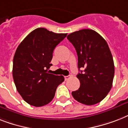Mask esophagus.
Here are the masks:
<instances>
[{
  "mask_svg": "<svg viewBox=\"0 0 128 128\" xmlns=\"http://www.w3.org/2000/svg\"><path fill=\"white\" fill-rule=\"evenodd\" d=\"M70 78V76H67L64 77V79H65V80L66 81L68 80Z\"/></svg>",
  "mask_w": 128,
  "mask_h": 128,
  "instance_id": "esophagus-1",
  "label": "esophagus"
}]
</instances>
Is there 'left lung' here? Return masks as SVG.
Returning a JSON list of instances; mask_svg holds the SVG:
<instances>
[{
    "label": "left lung",
    "instance_id": "obj_1",
    "mask_svg": "<svg viewBox=\"0 0 128 128\" xmlns=\"http://www.w3.org/2000/svg\"><path fill=\"white\" fill-rule=\"evenodd\" d=\"M78 57L80 87L72 93L79 102L93 105L103 100L110 91L114 64L107 42L94 30L84 29L68 35ZM84 67V72L79 70Z\"/></svg>",
    "mask_w": 128,
    "mask_h": 128
}]
</instances>
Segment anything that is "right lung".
Wrapping results in <instances>:
<instances>
[{
    "mask_svg": "<svg viewBox=\"0 0 128 128\" xmlns=\"http://www.w3.org/2000/svg\"><path fill=\"white\" fill-rule=\"evenodd\" d=\"M67 34H55L45 28L35 29L21 42L13 59L12 74L17 91L25 101L42 106L53 99L63 76L49 74L55 47Z\"/></svg>",
    "mask_w": 128,
    "mask_h": 128,
    "instance_id": "right-lung-1",
    "label": "right lung"
}]
</instances>
